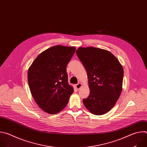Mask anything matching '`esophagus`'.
Segmentation results:
<instances>
[{
    "label": "esophagus",
    "instance_id": "34e87169",
    "mask_svg": "<svg viewBox=\"0 0 147 147\" xmlns=\"http://www.w3.org/2000/svg\"><path fill=\"white\" fill-rule=\"evenodd\" d=\"M82 84L81 83H78L76 85V88L77 89V90H79L81 87H82Z\"/></svg>",
    "mask_w": 147,
    "mask_h": 147
}]
</instances>
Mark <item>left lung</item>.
Segmentation results:
<instances>
[{
	"label": "left lung",
	"mask_w": 147,
	"mask_h": 147,
	"mask_svg": "<svg viewBox=\"0 0 147 147\" xmlns=\"http://www.w3.org/2000/svg\"><path fill=\"white\" fill-rule=\"evenodd\" d=\"M76 53L87 71L90 90V95L83 99V103L91 113L104 115L115 106L121 94L123 67L107 50L80 47Z\"/></svg>",
	"instance_id": "8db88e82"
}]
</instances>
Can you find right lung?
Listing matches in <instances>:
<instances>
[{"label": "right lung", "mask_w": 147, "mask_h": 147, "mask_svg": "<svg viewBox=\"0 0 147 147\" xmlns=\"http://www.w3.org/2000/svg\"><path fill=\"white\" fill-rule=\"evenodd\" d=\"M75 51L74 47H52L40 53L28 69L31 95L39 107L48 113L61 111L74 92L69 84L66 66Z\"/></svg>", "instance_id": "1"}]
</instances>
